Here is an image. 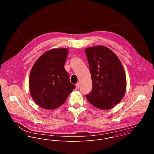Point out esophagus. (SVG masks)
<instances>
[{
    "label": "esophagus",
    "instance_id": "esophagus-1",
    "mask_svg": "<svg viewBox=\"0 0 154 154\" xmlns=\"http://www.w3.org/2000/svg\"><path fill=\"white\" fill-rule=\"evenodd\" d=\"M79 87H80V84H79V83H77V84H76V88L78 89L79 88Z\"/></svg>",
    "mask_w": 154,
    "mask_h": 154
}]
</instances>
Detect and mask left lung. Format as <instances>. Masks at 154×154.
I'll list each match as a JSON object with an SVG mask.
<instances>
[{
    "mask_svg": "<svg viewBox=\"0 0 154 154\" xmlns=\"http://www.w3.org/2000/svg\"><path fill=\"white\" fill-rule=\"evenodd\" d=\"M85 52L92 82V89L86 98L99 109H111L121 101L126 92L123 66L116 54L106 46L88 47Z\"/></svg>",
    "mask_w": 154,
    "mask_h": 154,
    "instance_id": "1",
    "label": "left lung"
}]
</instances>
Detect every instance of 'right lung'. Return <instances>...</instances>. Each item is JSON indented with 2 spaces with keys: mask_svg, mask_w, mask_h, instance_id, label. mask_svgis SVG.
Returning a JSON list of instances; mask_svg holds the SVG:
<instances>
[{
  "mask_svg": "<svg viewBox=\"0 0 154 154\" xmlns=\"http://www.w3.org/2000/svg\"><path fill=\"white\" fill-rule=\"evenodd\" d=\"M68 51L66 48L49 50L31 69L29 92L36 104L44 109L54 110L61 106L75 88L64 68Z\"/></svg>",
  "mask_w": 154,
  "mask_h": 154,
  "instance_id": "right-lung-1",
  "label": "right lung"
}]
</instances>
